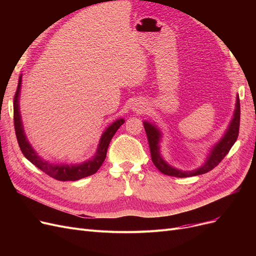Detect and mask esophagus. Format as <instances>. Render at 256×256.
<instances>
[{
  "instance_id": "34e87169",
  "label": "esophagus",
  "mask_w": 256,
  "mask_h": 256,
  "mask_svg": "<svg viewBox=\"0 0 256 256\" xmlns=\"http://www.w3.org/2000/svg\"><path fill=\"white\" fill-rule=\"evenodd\" d=\"M138 111H140V110H138Z\"/></svg>"
}]
</instances>
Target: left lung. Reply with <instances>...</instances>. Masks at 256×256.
I'll return each instance as SVG.
<instances>
[{
    "label": "left lung",
    "instance_id": "left-lung-1",
    "mask_svg": "<svg viewBox=\"0 0 256 256\" xmlns=\"http://www.w3.org/2000/svg\"><path fill=\"white\" fill-rule=\"evenodd\" d=\"M239 124H240V102H239V96L237 95L236 98V108L234 111V116L232 118L226 132L224 134L221 140L216 143L212 148L209 152L205 164L200 166L198 168L193 170V171H182L176 168L170 166L166 160L162 158L160 154V140H161V132L157 128L156 125L150 122H144V128L147 134V140H148L150 150V156L154 162V166H156L161 173H164L168 176H175V177H191L196 176L200 174H205L209 171H212L214 168L218 166L222 159L226 156L232 146L236 142L238 134H239Z\"/></svg>",
    "mask_w": 256,
    "mask_h": 256
}]
</instances>
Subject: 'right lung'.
I'll use <instances>...</instances> for the list:
<instances>
[{
    "label": "right lung",
    "instance_id": "obj_1",
    "mask_svg": "<svg viewBox=\"0 0 256 256\" xmlns=\"http://www.w3.org/2000/svg\"><path fill=\"white\" fill-rule=\"evenodd\" d=\"M21 81L22 76H19L18 81V88L14 94V131H16V136L18 140V144L20 146V150L22 154H24V157L32 162V164L37 166L42 172H44L50 177L54 178V180L60 182H67V180H79L81 178L90 176L95 174L99 168L102 166L106 156V150L109 144L112 140L113 136L115 134L116 131L122 125L125 120L124 118H120L112 122L111 125L108 127L104 132L102 134V138L97 147V150L95 156H92V159L83 162L80 164H50V162L42 159L36 152L33 150V147L28 143V138L24 134V129H23L21 115H20V109H19V96H20V88H21Z\"/></svg>",
    "mask_w": 256,
    "mask_h": 256
}]
</instances>
